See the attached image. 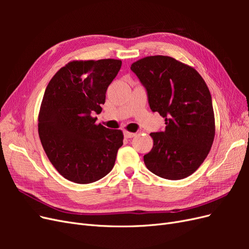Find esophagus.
I'll list each match as a JSON object with an SVG mask.
<instances>
[{
	"instance_id": "1",
	"label": "esophagus",
	"mask_w": 249,
	"mask_h": 249,
	"mask_svg": "<svg viewBox=\"0 0 249 249\" xmlns=\"http://www.w3.org/2000/svg\"><path fill=\"white\" fill-rule=\"evenodd\" d=\"M124 135L125 138L130 139V138H133L136 134H135V133H131V132H127V131H124Z\"/></svg>"
}]
</instances>
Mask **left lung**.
<instances>
[{"instance_id": "1", "label": "left lung", "mask_w": 249, "mask_h": 249, "mask_svg": "<svg viewBox=\"0 0 249 249\" xmlns=\"http://www.w3.org/2000/svg\"><path fill=\"white\" fill-rule=\"evenodd\" d=\"M145 88L149 108L165 118V130L150 133L145 166L156 176L182 179L207 158L215 136L210 90L200 74L168 56H149L131 65Z\"/></svg>"}]
</instances>
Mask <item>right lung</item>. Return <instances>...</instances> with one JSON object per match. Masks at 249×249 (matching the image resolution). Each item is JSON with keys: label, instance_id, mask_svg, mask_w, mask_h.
Here are the masks:
<instances>
[{"label": "right lung", "instance_id": "obj_1", "mask_svg": "<svg viewBox=\"0 0 249 249\" xmlns=\"http://www.w3.org/2000/svg\"><path fill=\"white\" fill-rule=\"evenodd\" d=\"M120 67L122 61L115 59L72 61L56 72L46 89L39 138L53 166L71 182H96L114 166L123 132L95 124L93 115L102 112Z\"/></svg>", "mask_w": 249, "mask_h": 249}]
</instances>
